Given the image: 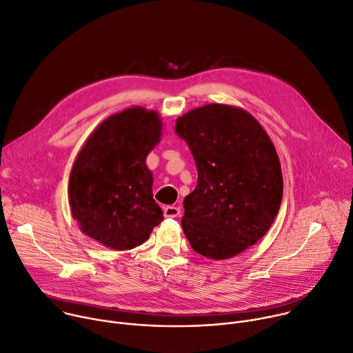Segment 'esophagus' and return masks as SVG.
Listing matches in <instances>:
<instances>
[{
	"instance_id": "34e87169",
	"label": "esophagus",
	"mask_w": 353,
	"mask_h": 353,
	"mask_svg": "<svg viewBox=\"0 0 353 353\" xmlns=\"http://www.w3.org/2000/svg\"><path fill=\"white\" fill-rule=\"evenodd\" d=\"M181 216V208L176 205H167L164 207V217L167 219H175Z\"/></svg>"
}]
</instances>
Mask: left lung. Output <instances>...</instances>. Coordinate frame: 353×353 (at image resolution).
I'll use <instances>...</instances> for the list:
<instances>
[{
  "label": "left lung",
  "mask_w": 353,
  "mask_h": 353,
  "mask_svg": "<svg viewBox=\"0 0 353 353\" xmlns=\"http://www.w3.org/2000/svg\"><path fill=\"white\" fill-rule=\"evenodd\" d=\"M197 185L183 200L185 236L199 254L224 260L268 231L283 200V172L265 130L245 110L207 104L179 117Z\"/></svg>",
  "instance_id": "1"
}]
</instances>
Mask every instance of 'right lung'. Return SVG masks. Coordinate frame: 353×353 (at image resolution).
Instances as JSON below:
<instances>
[{"label": "right lung", "mask_w": 353, "mask_h": 353, "mask_svg": "<svg viewBox=\"0 0 353 353\" xmlns=\"http://www.w3.org/2000/svg\"><path fill=\"white\" fill-rule=\"evenodd\" d=\"M156 111L133 107L90 134L69 178V204L82 232L115 250L149 239L163 219L146 157L160 142Z\"/></svg>", "instance_id": "1"}]
</instances>
